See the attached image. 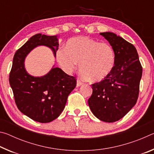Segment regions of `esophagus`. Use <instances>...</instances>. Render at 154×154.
I'll list each match as a JSON object with an SVG mask.
<instances>
[{
    "label": "esophagus",
    "instance_id": "esophagus-1",
    "mask_svg": "<svg viewBox=\"0 0 154 154\" xmlns=\"http://www.w3.org/2000/svg\"><path fill=\"white\" fill-rule=\"evenodd\" d=\"M82 84H83V82H82V81H81L80 79H78L77 80V87H79V86H81V85H82Z\"/></svg>",
    "mask_w": 154,
    "mask_h": 154
}]
</instances>
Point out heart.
<instances>
[{"mask_svg":"<svg viewBox=\"0 0 154 154\" xmlns=\"http://www.w3.org/2000/svg\"><path fill=\"white\" fill-rule=\"evenodd\" d=\"M56 60L62 69L71 73L79 63L83 78L98 82L109 76L116 64V51L109 43H99L88 36L70 38L64 49H59Z\"/></svg>","mask_w":154,"mask_h":154,"instance_id":"obj_1","label":"heart"}]
</instances>
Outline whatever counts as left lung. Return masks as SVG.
I'll list each match as a JSON object with an SVG mask.
<instances>
[{
	"label": "left lung",
	"mask_w": 154,
	"mask_h": 154,
	"mask_svg": "<svg viewBox=\"0 0 154 154\" xmlns=\"http://www.w3.org/2000/svg\"><path fill=\"white\" fill-rule=\"evenodd\" d=\"M113 47L116 64L109 76L92 85L88 105L101 121L115 122L128 113L136 104L142 77V66L135 47L111 32L100 33Z\"/></svg>",
	"instance_id": "1"
}]
</instances>
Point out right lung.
I'll return each mask as SVG.
<instances>
[{
	"mask_svg": "<svg viewBox=\"0 0 154 154\" xmlns=\"http://www.w3.org/2000/svg\"><path fill=\"white\" fill-rule=\"evenodd\" d=\"M38 46L51 49L56 57L58 36L36 34L15 52L9 74V83L19 110L40 123H48L61 114L67 98L76 86V79L54 65L46 75L35 77L25 68L28 54Z\"/></svg>",
	"mask_w": 154,
	"mask_h": 154,
	"instance_id": "right-lung-1",
	"label": "right lung"
}]
</instances>
